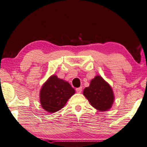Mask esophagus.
Returning a JSON list of instances; mask_svg holds the SVG:
<instances>
[{"mask_svg":"<svg viewBox=\"0 0 147 147\" xmlns=\"http://www.w3.org/2000/svg\"><path fill=\"white\" fill-rule=\"evenodd\" d=\"M82 91V88L81 87H80V88H76V91L78 93H81Z\"/></svg>","mask_w":147,"mask_h":147,"instance_id":"34e87169","label":"esophagus"}]
</instances>
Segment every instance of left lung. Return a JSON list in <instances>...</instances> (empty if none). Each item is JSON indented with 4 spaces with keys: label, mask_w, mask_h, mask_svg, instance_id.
Wrapping results in <instances>:
<instances>
[{
    "label": "left lung",
    "mask_w": 147,
    "mask_h": 147,
    "mask_svg": "<svg viewBox=\"0 0 147 147\" xmlns=\"http://www.w3.org/2000/svg\"><path fill=\"white\" fill-rule=\"evenodd\" d=\"M83 94L93 108L101 111L109 110L115 98L111 86L100 76H96L91 80Z\"/></svg>",
    "instance_id": "8db88e82"
}]
</instances>
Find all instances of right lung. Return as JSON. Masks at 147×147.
<instances>
[{
	"mask_svg": "<svg viewBox=\"0 0 147 147\" xmlns=\"http://www.w3.org/2000/svg\"><path fill=\"white\" fill-rule=\"evenodd\" d=\"M74 93L75 90L67 82L53 75L41 89L39 94L41 106L47 112H56L63 108Z\"/></svg>",
	"mask_w": 147,
	"mask_h": 147,
	"instance_id": "obj_1",
	"label": "right lung"
}]
</instances>
